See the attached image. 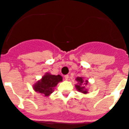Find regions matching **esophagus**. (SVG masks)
I'll list each match as a JSON object with an SVG mask.
<instances>
[{"mask_svg": "<svg viewBox=\"0 0 129 129\" xmlns=\"http://www.w3.org/2000/svg\"><path fill=\"white\" fill-rule=\"evenodd\" d=\"M68 78H69V76H68V75H66V76H64V79H65V80H68Z\"/></svg>", "mask_w": 129, "mask_h": 129, "instance_id": "obj_1", "label": "esophagus"}]
</instances>
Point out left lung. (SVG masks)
<instances>
[{
  "label": "left lung",
  "mask_w": 129,
  "mask_h": 129,
  "mask_svg": "<svg viewBox=\"0 0 129 129\" xmlns=\"http://www.w3.org/2000/svg\"><path fill=\"white\" fill-rule=\"evenodd\" d=\"M76 80L77 81V83L75 85V87L77 91L82 92L83 94H87L88 89L86 88V85H88V80H84V78L83 77H77L76 79Z\"/></svg>",
  "instance_id": "1"
}]
</instances>
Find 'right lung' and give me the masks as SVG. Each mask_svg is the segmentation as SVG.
Here are the masks:
<instances>
[{"label":"right lung","instance_id":"1","mask_svg":"<svg viewBox=\"0 0 129 129\" xmlns=\"http://www.w3.org/2000/svg\"><path fill=\"white\" fill-rule=\"evenodd\" d=\"M62 81V77L60 75L55 76L47 72L34 84L33 88L35 92L41 93L44 96H49L54 91L53 89L58 83Z\"/></svg>","mask_w":129,"mask_h":129}]
</instances>
